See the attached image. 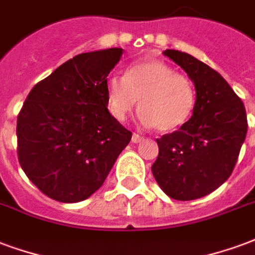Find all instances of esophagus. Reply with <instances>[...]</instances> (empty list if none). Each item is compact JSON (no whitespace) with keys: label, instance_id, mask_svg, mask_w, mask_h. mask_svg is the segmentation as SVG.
<instances>
[{"label":"esophagus","instance_id":"obj_1","mask_svg":"<svg viewBox=\"0 0 255 255\" xmlns=\"http://www.w3.org/2000/svg\"><path fill=\"white\" fill-rule=\"evenodd\" d=\"M131 140H132V143H140L143 140V136H140L139 133H132Z\"/></svg>","mask_w":255,"mask_h":255}]
</instances>
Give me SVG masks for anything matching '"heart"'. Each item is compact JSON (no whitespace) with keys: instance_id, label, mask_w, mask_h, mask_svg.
I'll use <instances>...</instances> for the list:
<instances>
[{"instance_id":"obj_1","label":"heart","mask_w":255,"mask_h":255,"mask_svg":"<svg viewBox=\"0 0 255 255\" xmlns=\"http://www.w3.org/2000/svg\"><path fill=\"white\" fill-rule=\"evenodd\" d=\"M105 90L108 111L116 120H126L139 104L140 122L159 132L182 127L196 107L193 82L161 60L129 65L124 77H109Z\"/></svg>"}]
</instances>
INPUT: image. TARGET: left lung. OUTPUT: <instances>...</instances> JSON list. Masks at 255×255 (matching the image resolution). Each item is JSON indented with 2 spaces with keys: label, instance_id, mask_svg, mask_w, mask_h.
<instances>
[{
  "label": "left lung",
  "instance_id": "8db88e82",
  "mask_svg": "<svg viewBox=\"0 0 255 255\" xmlns=\"http://www.w3.org/2000/svg\"><path fill=\"white\" fill-rule=\"evenodd\" d=\"M195 84L189 122L156 139L159 154L151 171L166 195L188 201L218 189L231 175L248 132L246 109L218 71L195 56L163 51Z\"/></svg>",
  "mask_w": 255,
  "mask_h": 255
}]
</instances>
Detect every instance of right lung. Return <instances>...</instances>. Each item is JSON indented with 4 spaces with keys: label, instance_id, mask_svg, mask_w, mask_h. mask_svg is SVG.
Returning <instances> with one entry per match:
<instances>
[{
    "label": "right lung",
    "instance_id": "1",
    "mask_svg": "<svg viewBox=\"0 0 255 255\" xmlns=\"http://www.w3.org/2000/svg\"><path fill=\"white\" fill-rule=\"evenodd\" d=\"M122 54L107 48L67 60L33 86L18 113V162L51 199L90 197L132 137L107 108V77Z\"/></svg>",
    "mask_w": 255,
    "mask_h": 255
}]
</instances>
